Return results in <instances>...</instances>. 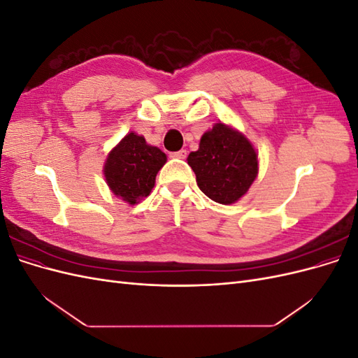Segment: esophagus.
Masks as SVG:
<instances>
[{"mask_svg": "<svg viewBox=\"0 0 358 358\" xmlns=\"http://www.w3.org/2000/svg\"><path fill=\"white\" fill-rule=\"evenodd\" d=\"M170 157H171V158L185 159V158H187V150H185V149H180V150H178V152H171Z\"/></svg>", "mask_w": 358, "mask_h": 358, "instance_id": "1", "label": "esophagus"}]
</instances>
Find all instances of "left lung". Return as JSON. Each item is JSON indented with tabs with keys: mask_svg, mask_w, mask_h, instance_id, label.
<instances>
[{
	"mask_svg": "<svg viewBox=\"0 0 358 358\" xmlns=\"http://www.w3.org/2000/svg\"><path fill=\"white\" fill-rule=\"evenodd\" d=\"M188 164L199 188L221 204L245 196L258 173L257 152L249 140L221 122L203 134L199 150L188 155Z\"/></svg>",
	"mask_w": 358,
	"mask_h": 358,
	"instance_id": "left-lung-1",
	"label": "left lung"
}]
</instances>
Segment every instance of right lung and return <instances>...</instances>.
Masks as SVG:
<instances>
[{
    "label": "right lung",
    "instance_id": "right-lung-1",
    "mask_svg": "<svg viewBox=\"0 0 358 358\" xmlns=\"http://www.w3.org/2000/svg\"><path fill=\"white\" fill-rule=\"evenodd\" d=\"M166 161L162 150L149 146L142 136L129 133L107 157L104 166L107 185L115 196L136 204L152 191L157 173Z\"/></svg>",
    "mask_w": 358,
    "mask_h": 358
}]
</instances>
